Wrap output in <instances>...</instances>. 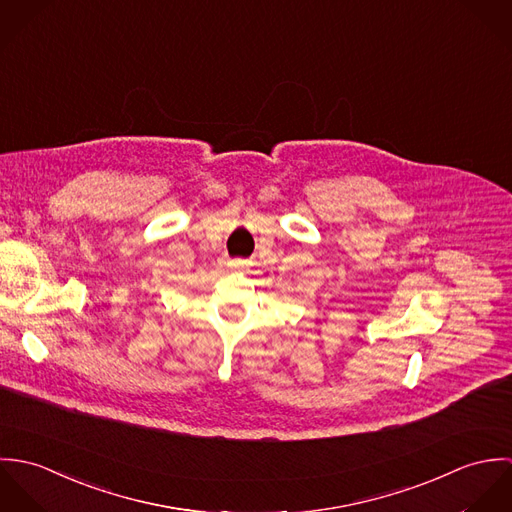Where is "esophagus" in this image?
<instances>
[{
    "label": "esophagus",
    "mask_w": 512,
    "mask_h": 512,
    "mask_svg": "<svg viewBox=\"0 0 512 512\" xmlns=\"http://www.w3.org/2000/svg\"><path fill=\"white\" fill-rule=\"evenodd\" d=\"M228 266H230L232 270H240V268H244V266H246V262H244V260H240V258H236V260H230V262H228Z\"/></svg>",
    "instance_id": "34e87169"
}]
</instances>
